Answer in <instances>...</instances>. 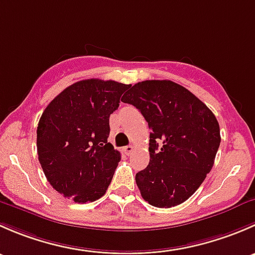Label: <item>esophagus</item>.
Segmentation results:
<instances>
[{
    "label": "esophagus",
    "instance_id": "34e87169",
    "mask_svg": "<svg viewBox=\"0 0 255 255\" xmlns=\"http://www.w3.org/2000/svg\"><path fill=\"white\" fill-rule=\"evenodd\" d=\"M123 150H125V153L127 154V155H130V154L133 153V146L132 145H126L125 148H123Z\"/></svg>",
    "mask_w": 255,
    "mask_h": 255
}]
</instances>
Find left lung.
<instances>
[{"instance_id":"obj_1","label":"left lung","mask_w":255,"mask_h":255,"mask_svg":"<svg viewBox=\"0 0 255 255\" xmlns=\"http://www.w3.org/2000/svg\"><path fill=\"white\" fill-rule=\"evenodd\" d=\"M122 102L139 110L151 130L150 160L135 174L142 197L160 208L185 202L215 163L221 143L215 115L192 92L170 80L138 82Z\"/></svg>"}]
</instances>
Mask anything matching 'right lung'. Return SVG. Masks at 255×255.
<instances>
[{
	"label": "right lung",
	"mask_w": 255,
	"mask_h": 255,
	"mask_svg": "<svg viewBox=\"0 0 255 255\" xmlns=\"http://www.w3.org/2000/svg\"><path fill=\"white\" fill-rule=\"evenodd\" d=\"M130 85L87 79L60 92L37 128L38 159L51 186L79 204L106 194L121 153L107 142L110 116Z\"/></svg>",
	"instance_id": "add662e5"
}]
</instances>
